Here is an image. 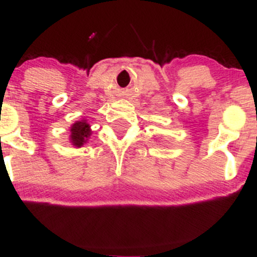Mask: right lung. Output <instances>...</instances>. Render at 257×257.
Returning <instances> with one entry per match:
<instances>
[{
    "mask_svg": "<svg viewBox=\"0 0 257 257\" xmlns=\"http://www.w3.org/2000/svg\"><path fill=\"white\" fill-rule=\"evenodd\" d=\"M91 129L87 119H79L70 126V144L76 149H79L89 141Z\"/></svg>",
    "mask_w": 257,
    "mask_h": 257,
    "instance_id": "obj_1",
    "label": "right lung"
}]
</instances>
